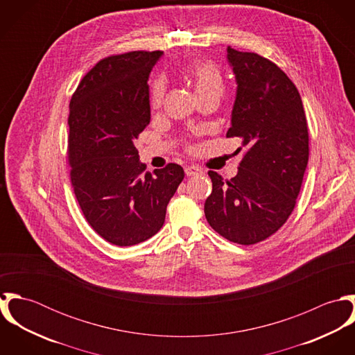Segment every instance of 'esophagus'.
I'll use <instances>...</instances> for the list:
<instances>
[{"instance_id":"obj_1","label":"esophagus","mask_w":355,"mask_h":355,"mask_svg":"<svg viewBox=\"0 0 355 355\" xmlns=\"http://www.w3.org/2000/svg\"><path fill=\"white\" fill-rule=\"evenodd\" d=\"M184 172H186L187 176H196V175H202L203 173L202 169L198 168V166H196V165H189V166H186Z\"/></svg>"}]
</instances>
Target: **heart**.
Returning <instances> with one entry per match:
<instances>
[{"mask_svg":"<svg viewBox=\"0 0 355 355\" xmlns=\"http://www.w3.org/2000/svg\"><path fill=\"white\" fill-rule=\"evenodd\" d=\"M186 79L193 85L198 100L216 97L220 98L225 90V83L220 69L207 61H196L190 64L184 71ZM165 80L157 78L150 86V105L152 107H159L165 94Z\"/></svg>","mask_w":355,"mask_h":355,"instance_id":"obj_1","label":"heart"}]
</instances>
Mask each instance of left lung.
Listing matches in <instances>:
<instances>
[{"mask_svg":"<svg viewBox=\"0 0 355 355\" xmlns=\"http://www.w3.org/2000/svg\"><path fill=\"white\" fill-rule=\"evenodd\" d=\"M227 61L238 86L227 138H241L246 153L231 180L209 172L205 216L221 236L248 246L275 234L294 210L309 134L301 96L276 64L230 46Z\"/></svg>","mask_w":355,"mask_h":355,"instance_id":"obj_1","label":"left lung"}]
</instances>
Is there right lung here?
Wrapping results in <instances>:
<instances>
[{
    "instance_id": "add662e5",
    "label": "right lung",
    "mask_w": 355,
    "mask_h": 355,
    "mask_svg": "<svg viewBox=\"0 0 355 355\" xmlns=\"http://www.w3.org/2000/svg\"><path fill=\"white\" fill-rule=\"evenodd\" d=\"M162 51H130L101 60L69 103L71 182L93 230L116 246L155 235L184 178L178 164L146 172L134 141L150 123L149 75Z\"/></svg>"
}]
</instances>
